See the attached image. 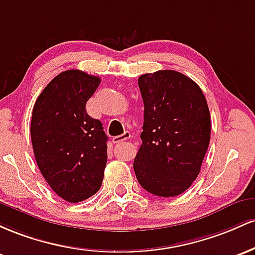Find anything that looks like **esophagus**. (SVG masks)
<instances>
[{
    "label": "esophagus",
    "mask_w": 255,
    "mask_h": 255,
    "mask_svg": "<svg viewBox=\"0 0 255 255\" xmlns=\"http://www.w3.org/2000/svg\"><path fill=\"white\" fill-rule=\"evenodd\" d=\"M130 137H131L130 132L125 131V132L123 133V135L113 137V143H116V144H119V143H122V142H124V141H128V139L130 138Z\"/></svg>",
    "instance_id": "obj_1"
}]
</instances>
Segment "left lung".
Returning a JSON list of instances; mask_svg holds the SVG:
<instances>
[{"label": "left lung", "mask_w": 255, "mask_h": 255, "mask_svg": "<svg viewBox=\"0 0 255 255\" xmlns=\"http://www.w3.org/2000/svg\"><path fill=\"white\" fill-rule=\"evenodd\" d=\"M138 87L144 120L136 178L150 194L177 196L199 176L210 144L207 101L193 79L172 70L142 74Z\"/></svg>", "instance_id": "8db88e82"}]
</instances>
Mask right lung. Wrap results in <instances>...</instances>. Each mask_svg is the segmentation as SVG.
<instances>
[{
  "mask_svg": "<svg viewBox=\"0 0 255 255\" xmlns=\"http://www.w3.org/2000/svg\"><path fill=\"white\" fill-rule=\"evenodd\" d=\"M101 79L79 70L64 71L36 100L31 141L42 176L61 199L87 200L101 188L107 164L102 123L85 110Z\"/></svg>",
  "mask_w": 255,
  "mask_h": 255,
  "instance_id": "obj_1",
  "label": "right lung"
}]
</instances>
